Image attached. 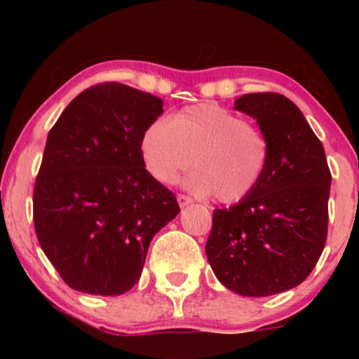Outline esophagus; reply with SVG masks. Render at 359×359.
<instances>
[{
	"mask_svg": "<svg viewBox=\"0 0 359 359\" xmlns=\"http://www.w3.org/2000/svg\"><path fill=\"white\" fill-rule=\"evenodd\" d=\"M177 203H179L180 208H185V205L192 204V199L189 196H184V194H179V196H177Z\"/></svg>",
	"mask_w": 359,
	"mask_h": 359,
	"instance_id": "obj_1",
	"label": "esophagus"
}]
</instances>
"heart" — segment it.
I'll list each match as a JSON object with an SVG mask.
<instances>
[{
    "label": "heart",
    "instance_id": "obj_1",
    "mask_svg": "<svg viewBox=\"0 0 359 359\" xmlns=\"http://www.w3.org/2000/svg\"><path fill=\"white\" fill-rule=\"evenodd\" d=\"M140 148L147 170L162 184H174L194 160L197 170L185 185L226 204L246 199L258 187L270 158L269 138L217 104L191 106L170 121L155 119Z\"/></svg>",
    "mask_w": 359,
    "mask_h": 359
}]
</instances>
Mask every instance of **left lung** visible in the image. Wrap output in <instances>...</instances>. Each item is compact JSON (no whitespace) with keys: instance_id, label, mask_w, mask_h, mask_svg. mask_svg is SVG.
<instances>
[{"instance_id":"8db88e82","label":"left lung","mask_w":359,"mask_h":359,"mask_svg":"<svg viewBox=\"0 0 359 359\" xmlns=\"http://www.w3.org/2000/svg\"><path fill=\"white\" fill-rule=\"evenodd\" d=\"M234 109L269 138V167L246 199L212 212L205 255L226 288L269 297L300 285L323 253L331 172L323 143L288 97L245 94Z\"/></svg>"}]
</instances>
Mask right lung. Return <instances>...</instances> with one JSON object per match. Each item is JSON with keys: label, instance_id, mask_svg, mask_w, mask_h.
<instances>
[{"label": "right lung", "instance_id": "right-lung-1", "mask_svg": "<svg viewBox=\"0 0 359 359\" xmlns=\"http://www.w3.org/2000/svg\"><path fill=\"white\" fill-rule=\"evenodd\" d=\"M162 113L160 97L104 82L74 97L48 131L34 191L35 233L74 290L106 297L130 290L150 241L180 212L140 148Z\"/></svg>", "mask_w": 359, "mask_h": 359}]
</instances>
